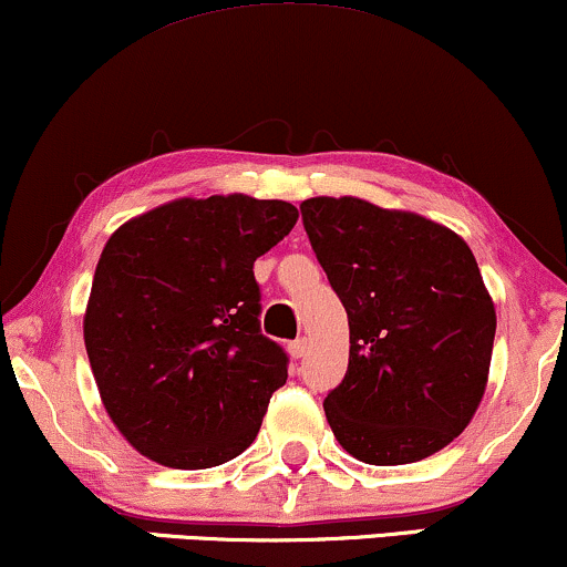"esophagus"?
I'll use <instances>...</instances> for the list:
<instances>
[{"label":"esophagus","instance_id":"esophagus-1","mask_svg":"<svg viewBox=\"0 0 567 567\" xmlns=\"http://www.w3.org/2000/svg\"><path fill=\"white\" fill-rule=\"evenodd\" d=\"M305 352H307V339H295L289 344V354L295 360H299V358H305Z\"/></svg>","mask_w":567,"mask_h":567}]
</instances>
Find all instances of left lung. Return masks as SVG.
<instances>
[{"mask_svg": "<svg viewBox=\"0 0 567 567\" xmlns=\"http://www.w3.org/2000/svg\"><path fill=\"white\" fill-rule=\"evenodd\" d=\"M349 320V365L323 410L368 465H404L465 431L486 389L494 316L467 244L415 213L354 197L299 205Z\"/></svg>", "mask_w": 567, "mask_h": 567, "instance_id": "1", "label": "left lung"}]
</instances>
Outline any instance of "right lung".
<instances>
[{
    "label": "right lung",
    "instance_id": "add662e5",
    "mask_svg": "<svg viewBox=\"0 0 567 567\" xmlns=\"http://www.w3.org/2000/svg\"><path fill=\"white\" fill-rule=\"evenodd\" d=\"M297 218L244 194L176 199L104 244L83 339L104 410L144 457L202 471L255 442L289 375L260 331L255 260Z\"/></svg>",
    "mask_w": 567,
    "mask_h": 567
}]
</instances>
